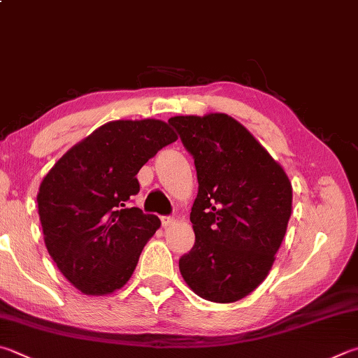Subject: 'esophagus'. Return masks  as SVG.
<instances>
[{"mask_svg":"<svg viewBox=\"0 0 358 358\" xmlns=\"http://www.w3.org/2000/svg\"><path fill=\"white\" fill-rule=\"evenodd\" d=\"M173 222H175V219L172 216H161V224L164 229L166 227H171Z\"/></svg>","mask_w":358,"mask_h":358,"instance_id":"1","label":"esophagus"}]
</instances>
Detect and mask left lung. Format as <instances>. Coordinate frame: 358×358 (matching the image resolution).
Segmentation results:
<instances>
[{"instance_id": "8db88e82", "label": "left lung", "mask_w": 358, "mask_h": 358, "mask_svg": "<svg viewBox=\"0 0 358 358\" xmlns=\"http://www.w3.org/2000/svg\"><path fill=\"white\" fill-rule=\"evenodd\" d=\"M197 171L191 210L196 243L180 272L197 296L230 303L269 274L291 216L287 173L241 123L227 114L169 119Z\"/></svg>"}]
</instances>
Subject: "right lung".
Returning a JSON list of instances; mask_svg holds the SVG:
<instances>
[{
  "label": "right lung",
  "mask_w": 358,
  "mask_h": 358,
  "mask_svg": "<svg viewBox=\"0 0 358 358\" xmlns=\"http://www.w3.org/2000/svg\"><path fill=\"white\" fill-rule=\"evenodd\" d=\"M177 141L166 122L114 120L78 142L43 178L37 194L45 245L62 275L89 296L125 285L159 229L155 214L127 208L136 175Z\"/></svg>",
  "instance_id": "obj_1"
}]
</instances>
